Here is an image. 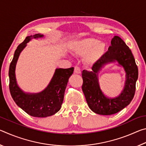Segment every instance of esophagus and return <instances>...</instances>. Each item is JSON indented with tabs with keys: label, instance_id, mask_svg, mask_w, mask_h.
<instances>
[{
	"label": "esophagus",
	"instance_id": "obj_1",
	"mask_svg": "<svg viewBox=\"0 0 146 146\" xmlns=\"http://www.w3.org/2000/svg\"><path fill=\"white\" fill-rule=\"evenodd\" d=\"M74 73L76 74H80L81 73L80 69L78 67V66H75V69H74Z\"/></svg>",
	"mask_w": 146,
	"mask_h": 146
}]
</instances>
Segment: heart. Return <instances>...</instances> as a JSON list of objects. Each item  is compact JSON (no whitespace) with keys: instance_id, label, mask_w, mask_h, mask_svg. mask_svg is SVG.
Masks as SVG:
<instances>
[{"instance_id":"obj_1","label":"heart","mask_w":146,"mask_h":146,"mask_svg":"<svg viewBox=\"0 0 146 146\" xmlns=\"http://www.w3.org/2000/svg\"><path fill=\"white\" fill-rule=\"evenodd\" d=\"M106 45L97 38H86L76 41L71 46L72 52L77 55H86L85 62L89 65L98 62L105 54Z\"/></svg>"}]
</instances>
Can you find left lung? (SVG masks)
<instances>
[{"mask_svg":"<svg viewBox=\"0 0 146 146\" xmlns=\"http://www.w3.org/2000/svg\"><path fill=\"white\" fill-rule=\"evenodd\" d=\"M117 62L126 73L124 89L120 95L114 98L105 96L101 90L98 73L104 66ZM91 71L83 70L82 91L89 108L94 113L102 115H111L120 111L131 102L135 93L138 71L134 56L124 42L114 36L111 46L102 58L91 68Z\"/></svg>","mask_w":146,"mask_h":146,"instance_id":"1","label":"left lung"}]
</instances>
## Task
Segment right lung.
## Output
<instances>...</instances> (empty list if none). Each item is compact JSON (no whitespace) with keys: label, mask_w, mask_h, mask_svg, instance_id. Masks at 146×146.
<instances>
[{"label":"right lung","mask_w":146,"mask_h":146,"mask_svg":"<svg viewBox=\"0 0 146 146\" xmlns=\"http://www.w3.org/2000/svg\"><path fill=\"white\" fill-rule=\"evenodd\" d=\"M43 37L44 35L40 33L27 36L15 51L9 69V91L15 102L28 115L40 118L49 117L60 110L69 78L74 71V68H56L48 86L39 93H26L20 88L15 75L16 65L20 54L31 39Z\"/></svg>","instance_id":"add662e5"}]
</instances>
